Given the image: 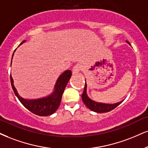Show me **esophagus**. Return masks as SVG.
I'll use <instances>...</instances> for the list:
<instances>
[{"label":"esophagus","instance_id":"1","mask_svg":"<svg viewBox=\"0 0 148 148\" xmlns=\"http://www.w3.org/2000/svg\"><path fill=\"white\" fill-rule=\"evenodd\" d=\"M82 66L81 64H75L73 66V74H75V73H79L80 71L82 70Z\"/></svg>","mask_w":148,"mask_h":148}]
</instances>
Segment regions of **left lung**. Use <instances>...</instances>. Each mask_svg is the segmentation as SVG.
Wrapping results in <instances>:
<instances>
[{
    "instance_id": "1",
    "label": "left lung",
    "mask_w": 148,
    "mask_h": 148,
    "mask_svg": "<svg viewBox=\"0 0 148 148\" xmlns=\"http://www.w3.org/2000/svg\"><path fill=\"white\" fill-rule=\"evenodd\" d=\"M129 43V42H128ZM82 99L84 104L88 108L91 110L96 112H107L109 111L114 109L116 106H118L122 101L118 102V103H113V104H106V103H97V102L93 101L92 100L89 99L86 95V84H85L84 89L83 93L82 95Z\"/></svg>"
}]
</instances>
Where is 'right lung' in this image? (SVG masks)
Returning a JSON list of instances; mask_svg holds the SVG:
<instances>
[{
	"instance_id": "obj_1",
	"label": "right lung",
	"mask_w": 148,
	"mask_h": 148,
	"mask_svg": "<svg viewBox=\"0 0 148 148\" xmlns=\"http://www.w3.org/2000/svg\"><path fill=\"white\" fill-rule=\"evenodd\" d=\"M26 40H23L21 45H22L24 42ZM14 56V53L12 55ZM71 71L67 70L64 71L61 75L60 76L55 86V91L50 96L47 97L45 98H41L38 99L34 100H27L22 98L18 94L16 89L14 87V84H13V79L12 76L10 75L11 84L13 90L16 96L17 97L19 101L24 106L28 109L34 114H37L39 116H48L52 114L57 110L61 102L62 97L64 90L66 88L69 80L70 79L71 77Z\"/></svg>"
}]
</instances>
